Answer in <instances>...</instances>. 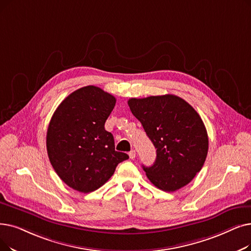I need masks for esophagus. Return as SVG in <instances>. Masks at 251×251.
<instances>
[{"mask_svg": "<svg viewBox=\"0 0 251 251\" xmlns=\"http://www.w3.org/2000/svg\"><path fill=\"white\" fill-rule=\"evenodd\" d=\"M135 155H136V152H135L134 150L129 151V158H130V159H134V158H135Z\"/></svg>", "mask_w": 251, "mask_h": 251, "instance_id": "esophagus-1", "label": "esophagus"}]
</instances>
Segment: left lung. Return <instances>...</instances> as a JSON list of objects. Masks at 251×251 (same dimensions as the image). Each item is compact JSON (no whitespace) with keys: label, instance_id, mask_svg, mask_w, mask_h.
Segmentation results:
<instances>
[{"label":"left lung","instance_id":"obj_1","mask_svg":"<svg viewBox=\"0 0 251 251\" xmlns=\"http://www.w3.org/2000/svg\"><path fill=\"white\" fill-rule=\"evenodd\" d=\"M128 105L157 149L154 164L143 165L150 181L165 192L187 186L208 151V135L199 114L172 94L130 99Z\"/></svg>","mask_w":251,"mask_h":251}]
</instances>
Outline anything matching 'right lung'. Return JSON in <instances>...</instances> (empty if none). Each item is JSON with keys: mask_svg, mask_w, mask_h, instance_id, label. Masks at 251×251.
Instances as JSON below:
<instances>
[{"mask_svg": "<svg viewBox=\"0 0 251 251\" xmlns=\"http://www.w3.org/2000/svg\"><path fill=\"white\" fill-rule=\"evenodd\" d=\"M115 97L96 86L71 93L54 112L46 146L51 165L63 182L90 193L111 178L125 152L115 151L114 136L104 129Z\"/></svg>", "mask_w": 251, "mask_h": 251, "instance_id": "obj_1", "label": "right lung"}]
</instances>
